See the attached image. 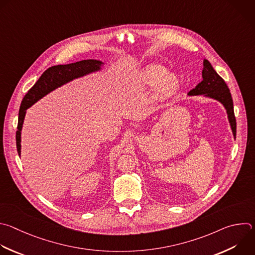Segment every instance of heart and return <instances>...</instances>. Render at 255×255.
Masks as SVG:
<instances>
[{
  "instance_id": "obj_1",
  "label": "heart",
  "mask_w": 255,
  "mask_h": 255,
  "mask_svg": "<svg viewBox=\"0 0 255 255\" xmlns=\"http://www.w3.org/2000/svg\"><path fill=\"white\" fill-rule=\"evenodd\" d=\"M141 83L145 87L154 86L158 93L166 94L172 92L178 86V77L175 73L165 72V67L159 64H151L147 66L141 74Z\"/></svg>"
}]
</instances>
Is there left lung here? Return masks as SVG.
I'll return each instance as SVG.
<instances>
[{
  "label": "left lung",
  "instance_id": "1",
  "mask_svg": "<svg viewBox=\"0 0 255 255\" xmlns=\"http://www.w3.org/2000/svg\"><path fill=\"white\" fill-rule=\"evenodd\" d=\"M189 96L203 95L205 97L217 100L226 109L228 121L233 133L236 137V120L233 110V101L229 88L224 80L216 73L210 62L206 59L203 60L202 81L197 86L188 92Z\"/></svg>",
  "mask_w": 255,
  "mask_h": 255
}]
</instances>
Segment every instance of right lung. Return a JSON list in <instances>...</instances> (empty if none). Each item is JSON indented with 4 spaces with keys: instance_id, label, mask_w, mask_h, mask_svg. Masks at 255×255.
I'll return each instance as SVG.
<instances>
[{
    "instance_id": "right-lung-1",
    "label": "right lung",
    "mask_w": 255,
    "mask_h": 255,
    "mask_svg": "<svg viewBox=\"0 0 255 255\" xmlns=\"http://www.w3.org/2000/svg\"><path fill=\"white\" fill-rule=\"evenodd\" d=\"M104 63L99 60H83L68 65H57L47 69L34 86L25 95L20 111L18 120V130L16 132V142L18 154L21 156V131L26 116V110L30 108L37 101L44 96L54 91L55 89L63 86L74 79L86 76L90 73L101 70V66Z\"/></svg>"
}]
</instances>
